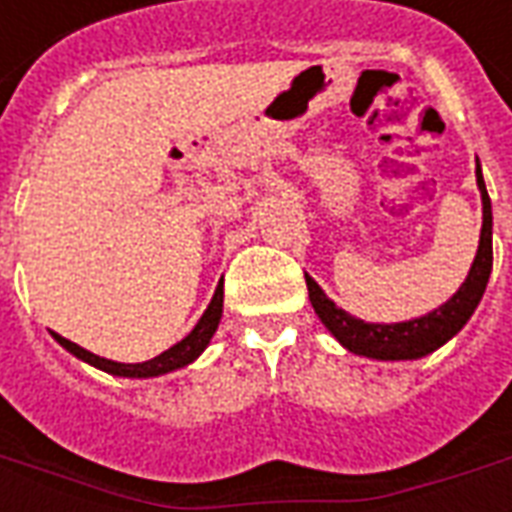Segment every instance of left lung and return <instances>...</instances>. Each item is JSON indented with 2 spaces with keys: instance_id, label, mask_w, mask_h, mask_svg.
Returning <instances> with one entry per match:
<instances>
[{
  "instance_id": "1",
  "label": "left lung",
  "mask_w": 512,
  "mask_h": 512,
  "mask_svg": "<svg viewBox=\"0 0 512 512\" xmlns=\"http://www.w3.org/2000/svg\"><path fill=\"white\" fill-rule=\"evenodd\" d=\"M477 185H480V196H483V231H480V248H477L475 264H472L464 286L442 308H436L428 316H420V319L401 324H365L360 319L349 316L346 311H341V308H335V302L327 300V294L319 289V283L313 281L311 275H305L313 311L319 313L324 327L349 352L365 354V357H374V360H414V357H425V354L439 349L445 341H450L464 327L466 319L475 313L477 302H480V297L486 292L491 264H494L491 199H488L480 166H477Z\"/></svg>"
}]
</instances>
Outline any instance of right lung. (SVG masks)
<instances>
[{"mask_svg": "<svg viewBox=\"0 0 512 512\" xmlns=\"http://www.w3.org/2000/svg\"><path fill=\"white\" fill-rule=\"evenodd\" d=\"M220 313H223V283H218V289H215V297H212L210 308L204 311V316L199 319V324L190 330L185 338L179 343H174L171 349H166L163 354H158L155 360H147V363H136V365H125V363H114V360H106V357H98V354L87 352V349H81L78 343L67 341L62 335H57V341L65 346L67 352H73L76 357H81L84 363L95 365L100 371H106V374L114 376H133V379H147V376H160V374H169L174 368H182V365L193 363L201 352H204V346L210 343V338L218 330L220 322Z\"/></svg>", "mask_w": 512, "mask_h": 512, "instance_id": "add662e5", "label": "right lung"}]
</instances>
